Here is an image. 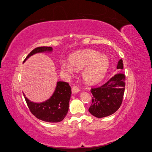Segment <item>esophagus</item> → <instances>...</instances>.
Listing matches in <instances>:
<instances>
[{
  "mask_svg": "<svg viewBox=\"0 0 152 152\" xmlns=\"http://www.w3.org/2000/svg\"><path fill=\"white\" fill-rule=\"evenodd\" d=\"M79 91H80L79 89L77 88V87L76 86H73V87H72V93L73 94H75V93H79Z\"/></svg>",
  "mask_w": 152,
  "mask_h": 152,
  "instance_id": "34e87169",
  "label": "esophagus"
}]
</instances>
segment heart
Wrapping results in <instances>:
<instances>
[{
    "instance_id": "obj_1",
    "label": "heart",
    "mask_w": 152,
    "mask_h": 152,
    "mask_svg": "<svg viewBox=\"0 0 152 152\" xmlns=\"http://www.w3.org/2000/svg\"><path fill=\"white\" fill-rule=\"evenodd\" d=\"M69 63L63 62L61 69L63 73L73 75L75 70H81L82 79L86 84L94 85L102 80L107 73L110 61L104 54L94 50H79L71 54L68 59Z\"/></svg>"
}]
</instances>
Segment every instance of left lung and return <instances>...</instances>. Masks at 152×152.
<instances>
[{
  "mask_svg": "<svg viewBox=\"0 0 152 152\" xmlns=\"http://www.w3.org/2000/svg\"><path fill=\"white\" fill-rule=\"evenodd\" d=\"M124 68L122 59L118 61L117 69L121 72ZM126 76L122 72L117 73L105 84L91 89L93 102L89 112L97 118L111 115L120 108L125 90Z\"/></svg>",
  "mask_w": 152,
  "mask_h": 152,
  "instance_id": "8db88e82",
  "label": "left lung"
}]
</instances>
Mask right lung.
<instances>
[{
	"mask_svg": "<svg viewBox=\"0 0 152 152\" xmlns=\"http://www.w3.org/2000/svg\"><path fill=\"white\" fill-rule=\"evenodd\" d=\"M51 47H39L31 50L26 56L24 62L32 55L40 53H51ZM23 96L27 105L34 115L41 121L48 122H59L66 115L71 97V87L67 82L59 81L54 93L50 98L41 103L31 102L24 93Z\"/></svg>",
	"mask_w": 152,
	"mask_h": 152,
	"instance_id": "1",
	"label": "right lung"
}]
</instances>
